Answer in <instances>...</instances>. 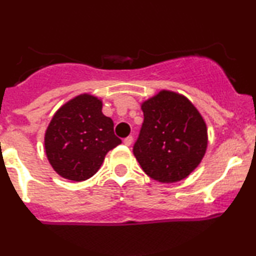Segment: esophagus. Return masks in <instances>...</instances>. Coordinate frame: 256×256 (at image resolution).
I'll return each instance as SVG.
<instances>
[{
    "mask_svg": "<svg viewBox=\"0 0 256 256\" xmlns=\"http://www.w3.org/2000/svg\"><path fill=\"white\" fill-rule=\"evenodd\" d=\"M132 142H134V137H132V136L126 137L125 140H124V144L125 146H131Z\"/></svg>",
    "mask_w": 256,
    "mask_h": 256,
    "instance_id": "34e87169",
    "label": "esophagus"
}]
</instances>
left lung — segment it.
Instances as JSON below:
<instances>
[{
	"instance_id": "obj_1",
	"label": "left lung",
	"mask_w": 256,
	"mask_h": 256,
	"mask_svg": "<svg viewBox=\"0 0 256 256\" xmlns=\"http://www.w3.org/2000/svg\"><path fill=\"white\" fill-rule=\"evenodd\" d=\"M144 122L134 154L160 183L183 180L200 165L208 144L207 125L189 98L161 90L140 104Z\"/></svg>"
}]
</instances>
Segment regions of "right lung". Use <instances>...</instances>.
Instances as JSON below:
<instances>
[{
    "label": "right lung",
    "instance_id": "right-lung-1",
    "mask_svg": "<svg viewBox=\"0 0 256 256\" xmlns=\"http://www.w3.org/2000/svg\"><path fill=\"white\" fill-rule=\"evenodd\" d=\"M122 143L113 120L102 113V100L80 94L61 106L44 134V148L54 171L83 182L98 171L107 152Z\"/></svg>",
    "mask_w": 256,
    "mask_h": 256
}]
</instances>
